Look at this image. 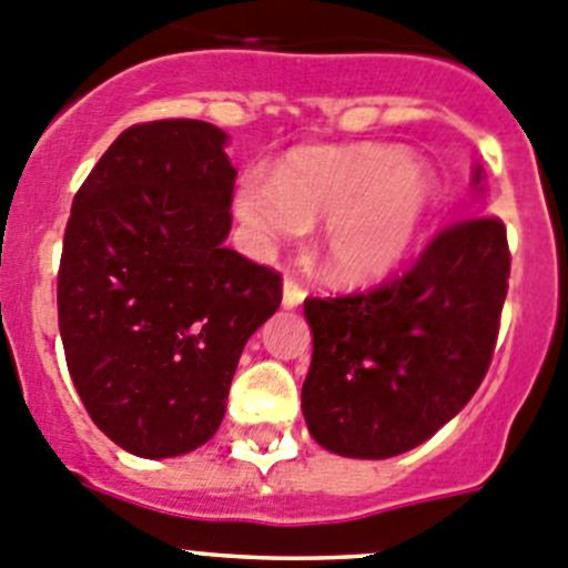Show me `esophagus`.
Returning a JSON list of instances; mask_svg holds the SVG:
<instances>
[{
	"label": "esophagus",
	"mask_w": 568,
	"mask_h": 568,
	"mask_svg": "<svg viewBox=\"0 0 568 568\" xmlns=\"http://www.w3.org/2000/svg\"><path fill=\"white\" fill-rule=\"evenodd\" d=\"M305 300V288L296 280H285L283 283V308H296Z\"/></svg>",
	"instance_id": "obj_1"
}]
</instances>
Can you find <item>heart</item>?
<instances>
[{"instance_id":"1","label":"heart","mask_w":568,"mask_h":568,"mask_svg":"<svg viewBox=\"0 0 568 568\" xmlns=\"http://www.w3.org/2000/svg\"><path fill=\"white\" fill-rule=\"evenodd\" d=\"M436 195L433 172L398 146H296L274 175L240 178L234 214L260 248L296 240L325 216L320 252L328 272L367 283L416 248Z\"/></svg>"}]
</instances>
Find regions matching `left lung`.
I'll list each match as a JSON object with an SVG mask.
<instances>
[{"label": "left lung", "mask_w": 568, "mask_h": 568, "mask_svg": "<svg viewBox=\"0 0 568 568\" xmlns=\"http://www.w3.org/2000/svg\"><path fill=\"white\" fill-rule=\"evenodd\" d=\"M473 189L484 192L481 166ZM507 283V229L478 214L444 229L393 283L305 300L314 334L303 382L311 438L371 462L427 442L481 385Z\"/></svg>", "instance_id": "left-lung-1"}]
</instances>
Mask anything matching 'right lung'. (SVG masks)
<instances>
[{"label": "right lung", "mask_w": 568, "mask_h": 568, "mask_svg": "<svg viewBox=\"0 0 568 568\" xmlns=\"http://www.w3.org/2000/svg\"><path fill=\"white\" fill-rule=\"evenodd\" d=\"M226 144L206 121L130 126L70 209L64 356L95 427L132 456H183L217 433L240 354L283 300L277 272L223 246Z\"/></svg>", "instance_id": "obj_1"}]
</instances>
